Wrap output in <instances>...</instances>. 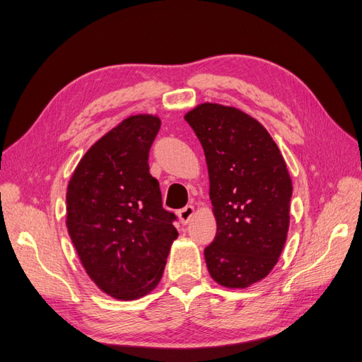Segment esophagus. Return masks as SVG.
Returning a JSON list of instances; mask_svg holds the SVG:
<instances>
[{"mask_svg": "<svg viewBox=\"0 0 362 362\" xmlns=\"http://www.w3.org/2000/svg\"><path fill=\"white\" fill-rule=\"evenodd\" d=\"M194 206H186V207H183V209H180L179 211V218H180V221L183 224H188L189 221H191V218L194 216Z\"/></svg>", "mask_w": 362, "mask_h": 362, "instance_id": "esophagus-1", "label": "esophagus"}]
</instances>
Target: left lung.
Returning a JSON list of instances; mask_svg holds the SVG:
<instances>
[{
    "label": "left lung",
    "instance_id": "8db88e82",
    "mask_svg": "<svg viewBox=\"0 0 362 362\" xmlns=\"http://www.w3.org/2000/svg\"><path fill=\"white\" fill-rule=\"evenodd\" d=\"M204 150L216 236L204 248L215 281L245 288L276 264L288 231L291 180L272 136L251 115L202 103L185 115Z\"/></svg>",
    "mask_w": 362,
    "mask_h": 362
}]
</instances>
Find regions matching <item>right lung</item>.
Here are the masks:
<instances>
[{"mask_svg":"<svg viewBox=\"0 0 362 362\" xmlns=\"http://www.w3.org/2000/svg\"><path fill=\"white\" fill-rule=\"evenodd\" d=\"M160 129L155 115L123 120L79 160L66 194L67 231L86 272L115 299L153 290L177 238L176 215L162 207L148 151Z\"/></svg>","mask_w":362,"mask_h":362,"instance_id":"add662e5","label":"right lung"}]
</instances>
